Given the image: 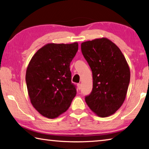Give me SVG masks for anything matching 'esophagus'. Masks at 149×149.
<instances>
[{"instance_id": "1", "label": "esophagus", "mask_w": 149, "mask_h": 149, "mask_svg": "<svg viewBox=\"0 0 149 149\" xmlns=\"http://www.w3.org/2000/svg\"><path fill=\"white\" fill-rule=\"evenodd\" d=\"M77 88L79 90H80V88H81V84H77Z\"/></svg>"}]
</instances>
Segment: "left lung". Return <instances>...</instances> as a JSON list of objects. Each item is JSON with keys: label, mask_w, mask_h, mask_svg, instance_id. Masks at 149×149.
Returning a JSON list of instances; mask_svg holds the SVG:
<instances>
[{"label": "left lung", "mask_w": 149, "mask_h": 149, "mask_svg": "<svg viewBox=\"0 0 149 149\" xmlns=\"http://www.w3.org/2000/svg\"><path fill=\"white\" fill-rule=\"evenodd\" d=\"M81 50L91 68L93 88L85 101L93 113L101 117L112 115L126 98L130 70L120 49L106 38L81 44Z\"/></svg>", "instance_id": "left-lung-1"}]
</instances>
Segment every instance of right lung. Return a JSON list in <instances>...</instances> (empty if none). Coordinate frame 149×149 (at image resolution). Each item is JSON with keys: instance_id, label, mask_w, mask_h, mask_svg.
Instances as JSON below:
<instances>
[{"instance_id": "right-lung-1", "label": "right lung", "mask_w": 149, "mask_h": 149, "mask_svg": "<svg viewBox=\"0 0 149 149\" xmlns=\"http://www.w3.org/2000/svg\"><path fill=\"white\" fill-rule=\"evenodd\" d=\"M78 49L77 42L50 43L31 59L25 75L28 94L33 106L46 118L65 113L77 94L69 67Z\"/></svg>"}]
</instances>
